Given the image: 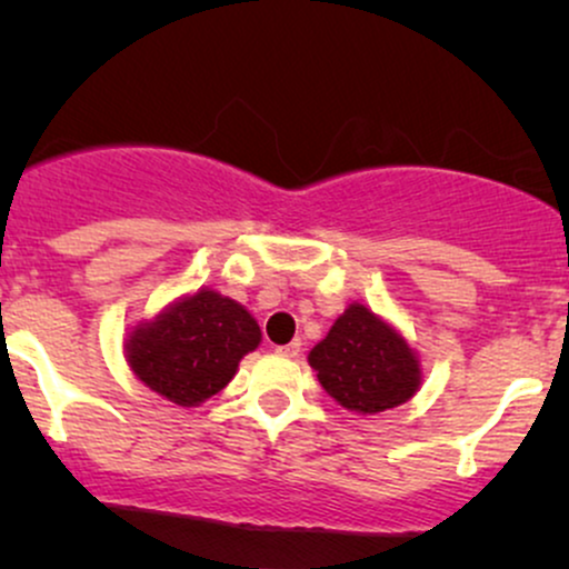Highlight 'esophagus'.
Masks as SVG:
<instances>
[{
	"mask_svg": "<svg viewBox=\"0 0 569 569\" xmlns=\"http://www.w3.org/2000/svg\"><path fill=\"white\" fill-rule=\"evenodd\" d=\"M278 356H286V358H297L299 352H302V342H289V345H280L276 348Z\"/></svg>",
	"mask_w": 569,
	"mask_h": 569,
	"instance_id": "esophagus-1",
	"label": "esophagus"
}]
</instances>
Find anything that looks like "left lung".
<instances>
[{"label":"left lung","mask_w":569,"mask_h":569,"mask_svg":"<svg viewBox=\"0 0 569 569\" xmlns=\"http://www.w3.org/2000/svg\"><path fill=\"white\" fill-rule=\"evenodd\" d=\"M307 361L326 393L361 415L393 409L420 388L415 350L363 305H350Z\"/></svg>","instance_id":"1"}]
</instances>
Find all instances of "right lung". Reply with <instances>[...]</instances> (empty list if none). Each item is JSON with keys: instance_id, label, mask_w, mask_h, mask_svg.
<instances>
[{"instance_id": "right-lung-1", "label": "right lung", "mask_w": 569, "mask_h": 569, "mask_svg": "<svg viewBox=\"0 0 569 569\" xmlns=\"http://www.w3.org/2000/svg\"><path fill=\"white\" fill-rule=\"evenodd\" d=\"M262 339L251 312L230 297L202 289L181 299L128 339L133 375L179 407L217 396L238 371L240 358Z\"/></svg>"}]
</instances>
